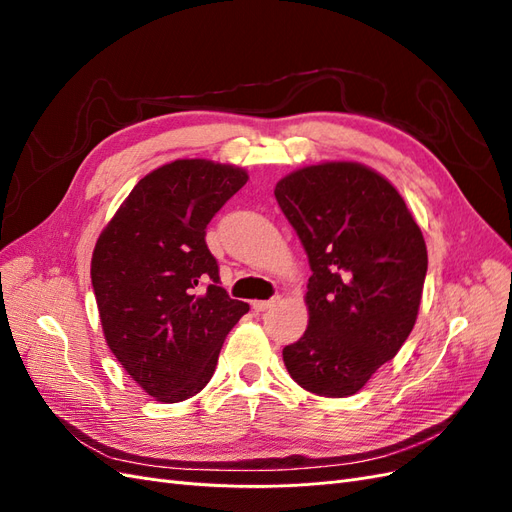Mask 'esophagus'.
Masks as SVG:
<instances>
[{
	"mask_svg": "<svg viewBox=\"0 0 512 512\" xmlns=\"http://www.w3.org/2000/svg\"><path fill=\"white\" fill-rule=\"evenodd\" d=\"M277 301H280L277 297H273V299H269V301H254L252 307H254V312H267V309L273 307Z\"/></svg>",
	"mask_w": 512,
	"mask_h": 512,
	"instance_id": "34e87169",
	"label": "esophagus"
}]
</instances>
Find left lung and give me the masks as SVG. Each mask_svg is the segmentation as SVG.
<instances>
[{
	"mask_svg": "<svg viewBox=\"0 0 512 512\" xmlns=\"http://www.w3.org/2000/svg\"><path fill=\"white\" fill-rule=\"evenodd\" d=\"M307 252L309 324L284 348L305 391L348 397L414 329L427 273L423 232L389 179L359 162L305 166L275 185Z\"/></svg>",
	"mask_w": 512,
	"mask_h": 512,
	"instance_id": "obj_1",
	"label": "left lung"
}]
</instances>
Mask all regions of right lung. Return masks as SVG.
Returning <instances> with one entry per match:
<instances>
[{
    "label": "right lung",
    "mask_w": 512,
    "mask_h": 512,
    "mask_svg": "<svg viewBox=\"0 0 512 512\" xmlns=\"http://www.w3.org/2000/svg\"><path fill=\"white\" fill-rule=\"evenodd\" d=\"M245 183L230 164H164L134 185L98 237L91 284L104 339L156 401L203 391L228 331L250 309L220 286L205 241L213 215Z\"/></svg>",
    "instance_id": "obj_1"
}]
</instances>
